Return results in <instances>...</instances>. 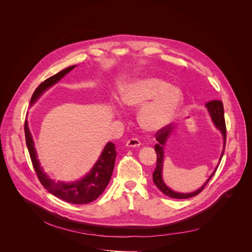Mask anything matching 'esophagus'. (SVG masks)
<instances>
[{
	"label": "esophagus",
	"mask_w": 252,
	"mask_h": 252,
	"mask_svg": "<svg viewBox=\"0 0 252 252\" xmlns=\"http://www.w3.org/2000/svg\"><path fill=\"white\" fill-rule=\"evenodd\" d=\"M126 145L128 147H138L141 145V142L139 141V139L137 138H132V139H129L127 142H126Z\"/></svg>",
	"instance_id": "obj_1"
}]
</instances>
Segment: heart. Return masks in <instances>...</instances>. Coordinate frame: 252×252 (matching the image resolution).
<instances>
[{
	"label": "heart",
	"instance_id": "heart-1",
	"mask_svg": "<svg viewBox=\"0 0 252 252\" xmlns=\"http://www.w3.org/2000/svg\"><path fill=\"white\" fill-rule=\"evenodd\" d=\"M121 103L129 108L143 106L139 122L144 130L158 131L168 125L178 114L183 102L179 88L157 77H146L131 82L120 94Z\"/></svg>",
	"mask_w": 252,
	"mask_h": 252
}]
</instances>
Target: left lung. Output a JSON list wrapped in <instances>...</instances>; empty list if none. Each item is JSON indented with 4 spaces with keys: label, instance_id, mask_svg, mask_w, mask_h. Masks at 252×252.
<instances>
[{
    "label": "left lung",
    "instance_id": "1",
    "mask_svg": "<svg viewBox=\"0 0 252 252\" xmlns=\"http://www.w3.org/2000/svg\"><path fill=\"white\" fill-rule=\"evenodd\" d=\"M206 107L209 109L211 116L213 118L214 123L216 124L217 129H219L222 133L223 139H224V145H223V151L221 153L220 156V161L222 159V156L224 154V150H225V145H226V124H225V118H224V108H223V103L219 100H213L210 101L206 104ZM174 129V126L172 124L166 125L164 128L160 129L159 131L156 132L155 134V139L157 141V144H155L154 149L156 151L157 154V164H156V168L152 174L153 177V182L154 184L159 188V190L164 193L165 195L171 197V198H175V199H188V198H192L194 196H197L198 194H200L206 187V185L209 183V181L212 180V178L214 177V175L216 174V171L212 174V176L209 178V180L206 181V183L197 191L193 192V193H188V194H184V193H177L173 190H171L163 181L162 179V167H163V158H164V145L167 142V139L170 137L172 131Z\"/></svg>",
    "mask_w": 252,
    "mask_h": 252
}]
</instances>
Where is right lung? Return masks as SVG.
<instances>
[{"label":"right lung","mask_w":252,"mask_h":252,"mask_svg":"<svg viewBox=\"0 0 252 252\" xmlns=\"http://www.w3.org/2000/svg\"><path fill=\"white\" fill-rule=\"evenodd\" d=\"M75 66H71L65 70L48 77L43 82H41L33 94L30 103L33 104L36 99L50 86L59 81L64 75L71 72ZM25 139L26 144L29 150L32 164L36 171L38 180L42 186L55 197L74 205H83L95 201L106 189L108 182L111 178L114 162L116 157L115 145L112 143H108L103 150L102 155L99 160L91 170V172L79 181L74 183H65L61 181H54L50 180L42 171V168L39 166L38 160L36 159V149L34 147V142L32 135L28 127L27 118L24 123Z\"/></svg>","instance_id":"obj_1"}]
</instances>
